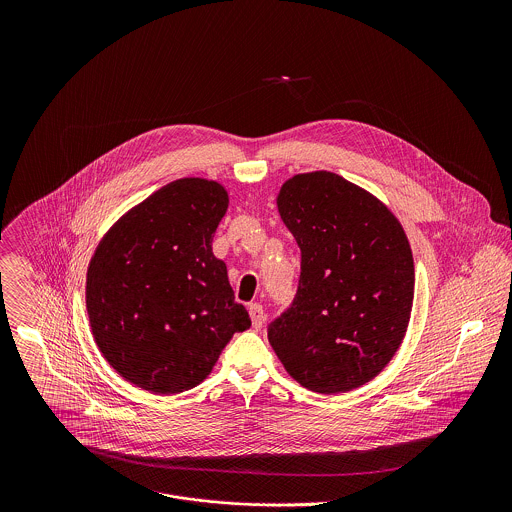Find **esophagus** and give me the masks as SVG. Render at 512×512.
Listing matches in <instances>:
<instances>
[{
  "label": "esophagus",
  "instance_id": "1",
  "mask_svg": "<svg viewBox=\"0 0 512 512\" xmlns=\"http://www.w3.org/2000/svg\"><path fill=\"white\" fill-rule=\"evenodd\" d=\"M248 313H250V319H252V327L254 329H260L266 321V313H264V307L260 303H252L248 307Z\"/></svg>",
  "mask_w": 512,
  "mask_h": 512
}]
</instances>
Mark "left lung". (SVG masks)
Masks as SVG:
<instances>
[{"mask_svg":"<svg viewBox=\"0 0 512 512\" xmlns=\"http://www.w3.org/2000/svg\"><path fill=\"white\" fill-rule=\"evenodd\" d=\"M278 211L301 250L292 307L268 339L293 380L319 394L370 382L400 349L414 301V258L400 220L331 171L299 173Z\"/></svg>","mask_w":512,"mask_h":512,"instance_id":"1","label":"left lung"}]
</instances>
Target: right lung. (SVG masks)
<instances>
[{"label":"right lung","instance_id":"1","mask_svg":"<svg viewBox=\"0 0 512 512\" xmlns=\"http://www.w3.org/2000/svg\"><path fill=\"white\" fill-rule=\"evenodd\" d=\"M228 209L209 179H177L130 209L98 242L86 309L102 357L153 394L201 384L234 333L250 327L213 236Z\"/></svg>","mask_w":512,"mask_h":512}]
</instances>
